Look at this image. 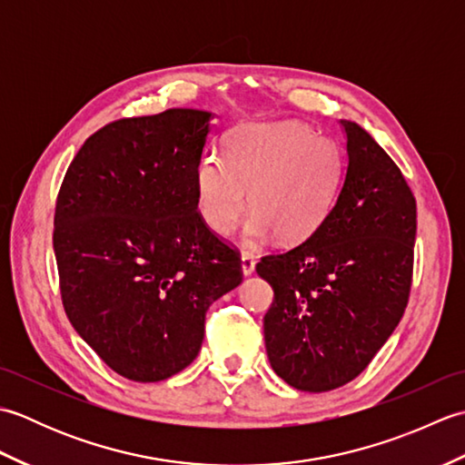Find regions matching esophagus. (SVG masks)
Masks as SVG:
<instances>
[{"label": "esophagus", "mask_w": 465, "mask_h": 465, "mask_svg": "<svg viewBox=\"0 0 465 465\" xmlns=\"http://www.w3.org/2000/svg\"><path fill=\"white\" fill-rule=\"evenodd\" d=\"M240 265H242V273L245 275V278H248V275H252L255 272V262H253L252 255H248V253L242 255Z\"/></svg>", "instance_id": "34e87169"}]
</instances>
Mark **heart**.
<instances>
[{
  "mask_svg": "<svg viewBox=\"0 0 465 465\" xmlns=\"http://www.w3.org/2000/svg\"><path fill=\"white\" fill-rule=\"evenodd\" d=\"M340 147L303 122H252L225 140V157L205 155L195 170L200 210L215 233H230L252 207L243 238L278 233L302 242L318 230L340 192ZM251 197H247V190Z\"/></svg>",
  "mask_w": 465,
  "mask_h": 465,
  "instance_id": "1",
  "label": "heart"
}]
</instances>
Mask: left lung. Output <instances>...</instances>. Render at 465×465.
Wrapping results in <instances>:
<instances>
[{"label":"left lung","instance_id":"8db88e82","mask_svg":"<svg viewBox=\"0 0 465 465\" xmlns=\"http://www.w3.org/2000/svg\"><path fill=\"white\" fill-rule=\"evenodd\" d=\"M345 165L330 213L293 250L255 272L273 290L263 318L273 371L302 391H330L360 375L408 305L416 200L400 167L350 120Z\"/></svg>","mask_w":465,"mask_h":465}]
</instances>
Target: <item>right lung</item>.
<instances>
[{"label": "right lung", "instance_id": "right-lung-1", "mask_svg": "<svg viewBox=\"0 0 465 465\" xmlns=\"http://www.w3.org/2000/svg\"><path fill=\"white\" fill-rule=\"evenodd\" d=\"M212 112L173 107L87 137L57 195L62 300L114 371L162 381L203 341L210 305L242 283L240 260L197 213L195 170Z\"/></svg>", "mask_w": 465, "mask_h": 465}]
</instances>
